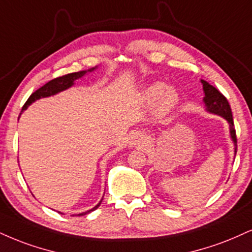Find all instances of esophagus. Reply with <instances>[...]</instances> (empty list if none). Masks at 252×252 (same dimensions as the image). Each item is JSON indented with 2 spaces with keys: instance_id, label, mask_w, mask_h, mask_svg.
<instances>
[{
  "instance_id": "esophagus-1",
  "label": "esophagus",
  "mask_w": 252,
  "mask_h": 252,
  "mask_svg": "<svg viewBox=\"0 0 252 252\" xmlns=\"http://www.w3.org/2000/svg\"><path fill=\"white\" fill-rule=\"evenodd\" d=\"M145 143H147V135L143 131H136L130 137V145L131 147L142 148L144 147Z\"/></svg>"
}]
</instances>
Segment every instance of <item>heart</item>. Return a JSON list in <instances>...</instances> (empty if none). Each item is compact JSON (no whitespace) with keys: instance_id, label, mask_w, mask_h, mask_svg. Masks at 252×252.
<instances>
[{"instance_id":"heart-1","label":"heart","mask_w":252,"mask_h":252,"mask_svg":"<svg viewBox=\"0 0 252 252\" xmlns=\"http://www.w3.org/2000/svg\"><path fill=\"white\" fill-rule=\"evenodd\" d=\"M143 98L148 103L157 102L159 113L165 114L175 107L178 101V95L172 88H168L162 82H155L144 90Z\"/></svg>"}]
</instances>
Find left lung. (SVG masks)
Returning <instances> with one entry per match:
<instances>
[{
	"label": "left lung",
	"instance_id": "left-lung-1",
	"mask_svg": "<svg viewBox=\"0 0 252 252\" xmlns=\"http://www.w3.org/2000/svg\"><path fill=\"white\" fill-rule=\"evenodd\" d=\"M203 84V90H204L205 97H204V103L207 110L210 113L220 115L225 118L229 122L230 126V135L235 143V154L237 153V136H236V130H235V124H233V118L230 104L226 99V97L223 95L220 90L216 89L214 86L209 84L207 81L202 80Z\"/></svg>",
	"mask_w": 252,
	"mask_h": 252
}]
</instances>
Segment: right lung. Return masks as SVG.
<instances>
[{
  "instance_id": "add662e5",
  "label": "right lung",
  "mask_w": 252,
  "mask_h": 252,
  "mask_svg": "<svg viewBox=\"0 0 252 252\" xmlns=\"http://www.w3.org/2000/svg\"><path fill=\"white\" fill-rule=\"evenodd\" d=\"M95 68H92L89 69V70H83V71H77V72H71V74H66V75H63V76H60V77H56L54 78V80H51L48 82V83H45L43 87L38 88L37 90H36L35 93H32V95L28 99H27V102L24 103L23 108H22V111L26 110L27 108H28V105L32 104V102H35L36 99L41 98V97H48V96H51V95H55V94L60 93V92H63V90L68 89V88H70L72 84H74V81L77 80V78H81L82 76H84L86 75L87 71H93ZM21 111V113H22ZM103 199V198H102ZM102 201L98 203V204L96 205V207H94L93 209H90V210L86 211V213H82V214H78L77 216H84V215L92 213V211L96 210L97 208L101 205Z\"/></svg>"
}]
</instances>
